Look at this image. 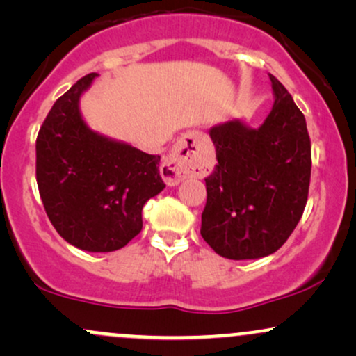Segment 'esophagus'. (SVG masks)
<instances>
[{"mask_svg": "<svg viewBox=\"0 0 356 356\" xmlns=\"http://www.w3.org/2000/svg\"><path fill=\"white\" fill-rule=\"evenodd\" d=\"M207 144H209V140L202 132L187 134L177 142L170 157L162 164V179L169 186H177L179 182L186 181V179L201 177L204 174Z\"/></svg>", "mask_w": 356, "mask_h": 356, "instance_id": "1", "label": "esophagus"}]
</instances>
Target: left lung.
Instances as JSON below:
<instances>
[{
	"label": "left lung",
	"mask_w": 356,
	"mask_h": 356,
	"mask_svg": "<svg viewBox=\"0 0 356 356\" xmlns=\"http://www.w3.org/2000/svg\"><path fill=\"white\" fill-rule=\"evenodd\" d=\"M275 105L259 129L239 120L212 127L214 170L207 175L201 236L219 256L256 259L277 251L308 201L312 140L288 90L269 75Z\"/></svg>",
	"instance_id": "left-lung-1"
}]
</instances>
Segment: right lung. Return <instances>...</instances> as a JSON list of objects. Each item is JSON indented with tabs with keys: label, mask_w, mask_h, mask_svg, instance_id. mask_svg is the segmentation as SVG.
<instances>
[{
	"label": "right lung",
	"mask_w": 356,
	"mask_h": 356,
	"mask_svg": "<svg viewBox=\"0 0 356 356\" xmlns=\"http://www.w3.org/2000/svg\"><path fill=\"white\" fill-rule=\"evenodd\" d=\"M88 73L55 102L36 137V182L48 219L72 246L124 248L142 231V207L165 187L161 155L90 130L80 115Z\"/></svg>",
	"instance_id": "right-lung-1"
}]
</instances>
